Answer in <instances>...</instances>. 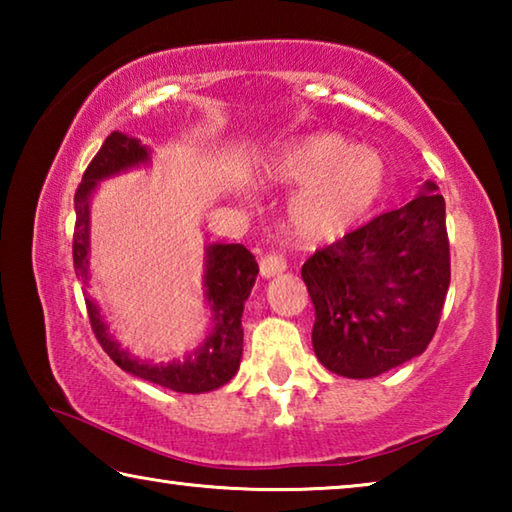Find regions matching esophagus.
<instances>
[{
	"mask_svg": "<svg viewBox=\"0 0 512 512\" xmlns=\"http://www.w3.org/2000/svg\"><path fill=\"white\" fill-rule=\"evenodd\" d=\"M284 268H287V259H284L280 253H275V250H268V253H264L262 259H259V273L264 277L280 275Z\"/></svg>",
	"mask_w": 512,
	"mask_h": 512,
	"instance_id": "34e87169",
	"label": "esophagus"
}]
</instances>
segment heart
Returning a JSON list of instances; mask_svg holds the SVG:
<instances>
[{"label": "heart", "instance_id": "heart-1", "mask_svg": "<svg viewBox=\"0 0 512 512\" xmlns=\"http://www.w3.org/2000/svg\"><path fill=\"white\" fill-rule=\"evenodd\" d=\"M266 178L300 187L291 203L293 230L307 241H323L375 207L386 187V164L339 133H316L268 160Z\"/></svg>", "mask_w": 512, "mask_h": 512}]
</instances>
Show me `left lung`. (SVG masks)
<instances>
[{"label": "left lung", "instance_id": "1", "mask_svg": "<svg viewBox=\"0 0 512 512\" xmlns=\"http://www.w3.org/2000/svg\"><path fill=\"white\" fill-rule=\"evenodd\" d=\"M449 277L445 198L427 183L411 203L318 248L302 266L318 361L370 379L418 357L438 329Z\"/></svg>", "mask_w": 512, "mask_h": 512}]
</instances>
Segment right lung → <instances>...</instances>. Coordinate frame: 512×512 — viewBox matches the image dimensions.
Wrapping results in <instances>:
<instances>
[{
    "label": "right lung",
    "mask_w": 512,
    "mask_h": 512,
    "mask_svg": "<svg viewBox=\"0 0 512 512\" xmlns=\"http://www.w3.org/2000/svg\"><path fill=\"white\" fill-rule=\"evenodd\" d=\"M149 160V151L144 149L137 137L112 131L101 149L94 155L83 180L74 194V271L83 284H88V223H90V194L97 187V180L112 176L121 169L133 167ZM259 266L255 255L241 244H214L207 250V300L214 309V329L205 343L183 361L173 363H142L128 357V352L119 350V345L108 336V327L103 325L99 309L92 300H85L88 307L92 332L106 350L108 357L121 370L151 381L176 393H207L223 386L235 377L244 350V302L250 296Z\"/></svg>",
    "instance_id": "add662e5"
}]
</instances>
